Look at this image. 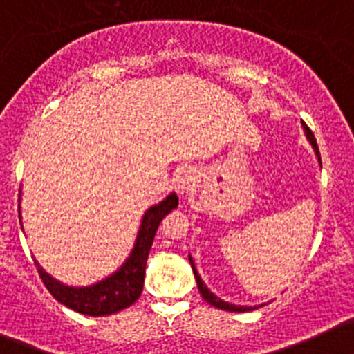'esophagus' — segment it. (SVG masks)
I'll use <instances>...</instances> for the list:
<instances>
[{
  "label": "esophagus",
  "mask_w": 354,
  "mask_h": 354,
  "mask_svg": "<svg viewBox=\"0 0 354 354\" xmlns=\"http://www.w3.org/2000/svg\"><path fill=\"white\" fill-rule=\"evenodd\" d=\"M174 185H176V190L181 196H187L196 185V174H194V171H181L174 180Z\"/></svg>",
  "instance_id": "obj_1"
}]
</instances>
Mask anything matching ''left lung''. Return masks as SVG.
Listing matches in <instances>:
<instances>
[{
  "instance_id": "1",
  "label": "left lung",
  "mask_w": 354,
  "mask_h": 354,
  "mask_svg": "<svg viewBox=\"0 0 354 354\" xmlns=\"http://www.w3.org/2000/svg\"><path fill=\"white\" fill-rule=\"evenodd\" d=\"M304 129H305V133H307L308 141H310L312 148H314V151H316L317 158H319V162H321L319 148H317V142H316V138H314V133H312V130L308 129L305 123H304ZM189 261H190V266H192V270H194V277H196V282H197V288H199L201 296H203V298H205V300L208 301L209 305H213V307H216V308H222V310H229V312H248V310H254V308H259V307H241V305H232V304H227V301L221 300V298L213 295V292L209 291L208 288H206L205 282L201 280L199 273H197L196 266H194V261H192V257H190V256H189Z\"/></svg>"
}]
</instances>
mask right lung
Listing matches in <instances>:
<instances>
[{"label": "right lung", "instance_id": "obj_1", "mask_svg": "<svg viewBox=\"0 0 354 354\" xmlns=\"http://www.w3.org/2000/svg\"><path fill=\"white\" fill-rule=\"evenodd\" d=\"M176 206V194H171L162 203L151 206L145 213L141 227H139L138 232V240H136V245H133V250L130 252L129 259L125 261L122 268L111 277H107L106 280H100V282L90 286V288H68V286L62 284L58 280H54L35 261L38 275H40L42 282L46 284V288L49 289L50 295L59 304L66 305V307L79 312V314H86V316L93 317L116 314V312L136 304L139 296H141L142 284H145L146 261H148L149 248H151V243H153L155 232H157L162 218L167 213L173 212ZM19 221H21V215H19Z\"/></svg>", "mask_w": 354, "mask_h": 354}]
</instances>
